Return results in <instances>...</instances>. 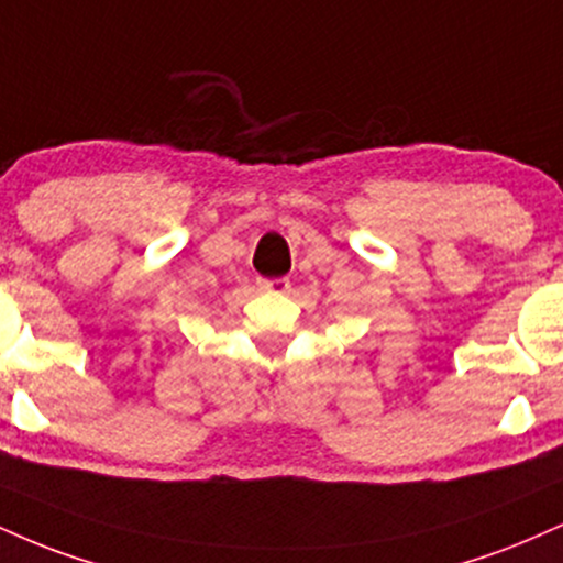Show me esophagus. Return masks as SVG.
<instances>
[{
    "label": "esophagus",
    "mask_w": 563,
    "mask_h": 563,
    "mask_svg": "<svg viewBox=\"0 0 563 563\" xmlns=\"http://www.w3.org/2000/svg\"><path fill=\"white\" fill-rule=\"evenodd\" d=\"M288 288H290L288 277H273V280H267V277H262V280H260V290H273V294H286Z\"/></svg>",
    "instance_id": "esophagus-1"
}]
</instances>
